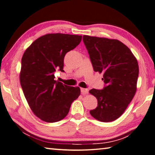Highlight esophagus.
<instances>
[{
    "label": "esophagus",
    "instance_id": "1",
    "mask_svg": "<svg viewBox=\"0 0 155 155\" xmlns=\"http://www.w3.org/2000/svg\"><path fill=\"white\" fill-rule=\"evenodd\" d=\"M81 94L83 95H85L86 94H87L89 91L88 89H85V88H81Z\"/></svg>",
    "mask_w": 155,
    "mask_h": 155
}]
</instances>
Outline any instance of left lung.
Wrapping results in <instances>:
<instances>
[{"mask_svg":"<svg viewBox=\"0 0 155 155\" xmlns=\"http://www.w3.org/2000/svg\"><path fill=\"white\" fill-rule=\"evenodd\" d=\"M83 40L94 71L102 73L106 85L103 89L89 91L97 100L96 108L89 112L100 121H113L123 114L136 94L137 61L131 50L116 39L84 35Z\"/></svg>","mask_w":155,"mask_h":155,"instance_id":"obj_1","label":"left lung"}]
</instances>
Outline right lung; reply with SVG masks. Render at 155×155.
<instances>
[{
  "instance_id": "right-lung-1",
  "label": "right lung",
  "mask_w": 155,
  "mask_h": 155,
  "mask_svg": "<svg viewBox=\"0 0 155 155\" xmlns=\"http://www.w3.org/2000/svg\"><path fill=\"white\" fill-rule=\"evenodd\" d=\"M81 39L79 35L47 34L34 41L22 56L21 88L33 113L43 121L55 123L65 118L81 94L79 87L63 85L54 79V74L56 70L64 72V56Z\"/></svg>"
}]
</instances>
